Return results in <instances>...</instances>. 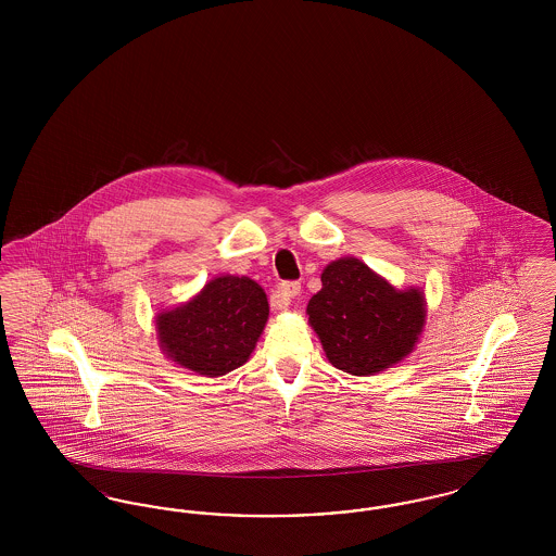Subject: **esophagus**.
I'll use <instances>...</instances> for the list:
<instances>
[{
	"mask_svg": "<svg viewBox=\"0 0 556 556\" xmlns=\"http://www.w3.org/2000/svg\"><path fill=\"white\" fill-rule=\"evenodd\" d=\"M300 290H302V286L298 281H283V283H279V288L273 291V295H270V306L277 308V311L288 308L291 300L295 295H300Z\"/></svg>",
	"mask_w": 556,
	"mask_h": 556,
	"instance_id": "1",
	"label": "esophagus"
}]
</instances>
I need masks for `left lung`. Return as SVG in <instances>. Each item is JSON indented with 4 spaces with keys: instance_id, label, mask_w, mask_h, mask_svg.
<instances>
[{
    "instance_id": "8db88e82",
    "label": "left lung",
    "mask_w": 556,
    "mask_h": 556,
    "mask_svg": "<svg viewBox=\"0 0 556 556\" xmlns=\"http://www.w3.org/2000/svg\"><path fill=\"white\" fill-rule=\"evenodd\" d=\"M308 323L333 367L372 375L402 361L424 329V293L397 291L356 258H340L320 275Z\"/></svg>"
}]
</instances>
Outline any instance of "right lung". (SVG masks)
I'll use <instances>...</instances> for the list:
<instances>
[{
  "mask_svg": "<svg viewBox=\"0 0 556 556\" xmlns=\"http://www.w3.org/2000/svg\"><path fill=\"white\" fill-rule=\"evenodd\" d=\"M266 293L248 277H216L191 302L159 315L160 345L181 367L220 377L241 367L265 329Z\"/></svg>",
  "mask_w": 556,
  "mask_h": 556,
  "instance_id": "right-lung-1",
  "label": "right lung"
}]
</instances>
